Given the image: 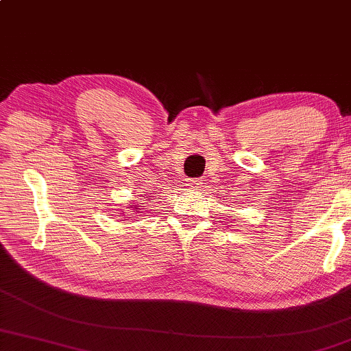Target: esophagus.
Instances as JSON below:
<instances>
[{
	"mask_svg": "<svg viewBox=\"0 0 351 351\" xmlns=\"http://www.w3.org/2000/svg\"><path fill=\"white\" fill-rule=\"evenodd\" d=\"M187 186H189V189L197 190V189H201V186H202V181H199V180H190V181L187 182Z\"/></svg>",
	"mask_w": 351,
	"mask_h": 351,
	"instance_id": "1",
	"label": "esophagus"
}]
</instances>
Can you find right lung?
Returning a JSON list of instances; mask_svg holds the SVG:
<instances>
[{"label":"right lung","instance_id":"right-lung-1","mask_svg":"<svg viewBox=\"0 0 351 351\" xmlns=\"http://www.w3.org/2000/svg\"><path fill=\"white\" fill-rule=\"evenodd\" d=\"M127 208H132L135 213H139V206H138V204H136V206H130V207H127ZM119 212L124 213V210H119Z\"/></svg>","mask_w":351,"mask_h":351}]
</instances>
